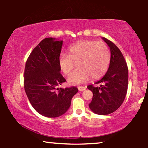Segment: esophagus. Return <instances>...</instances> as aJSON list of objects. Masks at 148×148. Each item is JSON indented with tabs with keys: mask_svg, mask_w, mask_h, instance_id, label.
<instances>
[{
	"mask_svg": "<svg viewBox=\"0 0 148 148\" xmlns=\"http://www.w3.org/2000/svg\"><path fill=\"white\" fill-rule=\"evenodd\" d=\"M77 89H78L79 91H84L85 89H86V87H84V86H79V87H77Z\"/></svg>",
	"mask_w": 148,
	"mask_h": 148,
	"instance_id": "esophagus-1",
	"label": "esophagus"
}]
</instances>
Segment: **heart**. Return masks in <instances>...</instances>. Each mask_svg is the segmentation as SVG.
Returning a JSON list of instances; mask_svg holds the SVG:
<instances>
[{"mask_svg":"<svg viewBox=\"0 0 148 148\" xmlns=\"http://www.w3.org/2000/svg\"><path fill=\"white\" fill-rule=\"evenodd\" d=\"M68 56L62 54L59 58V65L64 76H69L72 85L86 82L89 76L91 79L102 77L108 69L111 54L110 49L102 42L82 40L72 44L68 50Z\"/></svg>","mask_w":148,"mask_h":148,"instance_id":"1","label":"heart"}]
</instances>
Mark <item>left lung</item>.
<instances>
[{
  "label": "left lung",
  "mask_w": 148,
  "mask_h": 148,
  "mask_svg": "<svg viewBox=\"0 0 148 148\" xmlns=\"http://www.w3.org/2000/svg\"><path fill=\"white\" fill-rule=\"evenodd\" d=\"M110 47L111 59L106 74L96 84L89 85L87 88L92 92V101L89 106L94 113L108 115L119 108L124 101L128 88V67L120 49L113 42L102 38Z\"/></svg>",
  "instance_id": "8db88e82"
}]
</instances>
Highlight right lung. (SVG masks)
I'll return each instance as SVG.
<instances>
[{
    "mask_svg": "<svg viewBox=\"0 0 148 148\" xmlns=\"http://www.w3.org/2000/svg\"><path fill=\"white\" fill-rule=\"evenodd\" d=\"M62 40L46 38L32 50L24 72V88L30 102L42 116L57 117L71 106L76 87L58 88L66 82L59 65Z\"/></svg>",
    "mask_w": 148,
    "mask_h": 148,
    "instance_id": "obj_1",
    "label": "right lung"
}]
</instances>
